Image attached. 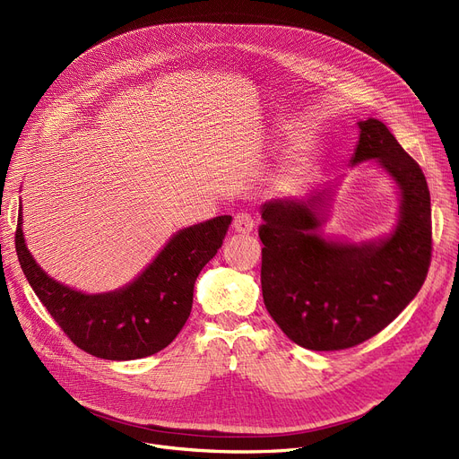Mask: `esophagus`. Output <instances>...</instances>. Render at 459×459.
<instances>
[{"mask_svg": "<svg viewBox=\"0 0 459 459\" xmlns=\"http://www.w3.org/2000/svg\"><path fill=\"white\" fill-rule=\"evenodd\" d=\"M232 229L238 234H251L255 229V220L247 213V212H239L236 213L234 221H232Z\"/></svg>", "mask_w": 459, "mask_h": 459, "instance_id": "1", "label": "esophagus"}]
</instances>
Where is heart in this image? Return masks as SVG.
<instances>
[{
  "instance_id": "obj_1",
  "label": "heart",
  "mask_w": 459,
  "mask_h": 459,
  "mask_svg": "<svg viewBox=\"0 0 459 459\" xmlns=\"http://www.w3.org/2000/svg\"><path fill=\"white\" fill-rule=\"evenodd\" d=\"M303 173H305V165H303L301 161L292 163V165H290V169H288V173H286L284 180H282V182H284V186H294V184H298V182L301 180Z\"/></svg>"
}]
</instances>
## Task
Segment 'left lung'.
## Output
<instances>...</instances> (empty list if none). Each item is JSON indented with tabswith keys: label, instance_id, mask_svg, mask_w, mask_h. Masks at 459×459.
<instances>
[{
	"label": "left lung",
	"instance_id": "8db88e82",
	"mask_svg": "<svg viewBox=\"0 0 459 459\" xmlns=\"http://www.w3.org/2000/svg\"><path fill=\"white\" fill-rule=\"evenodd\" d=\"M353 163L376 158L402 191L396 230L381 242L322 236L325 189L262 206V296L282 333L307 350L353 348L387 327L426 281L431 262L429 189L420 165L377 118L357 123Z\"/></svg>",
	"mask_w": 459,
	"mask_h": 459
}]
</instances>
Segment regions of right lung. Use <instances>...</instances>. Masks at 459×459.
Listing matches in <instances>:
<instances>
[{
  "label": "right lung",
  "instance_id": "1",
  "mask_svg": "<svg viewBox=\"0 0 459 459\" xmlns=\"http://www.w3.org/2000/svg\"><path fill=\"white\" fill-rule=\"evenodd\" d=\"M230 215L180 230L132 284L123 290L85 296L48 277L14 234L23 275L68 339L80 350L108 360L149 357L171 344L189 318L193 284L221 247Z\"/></svg>",
  "mask_w": 459,
  "mask_h": 459
}]
</instances>
